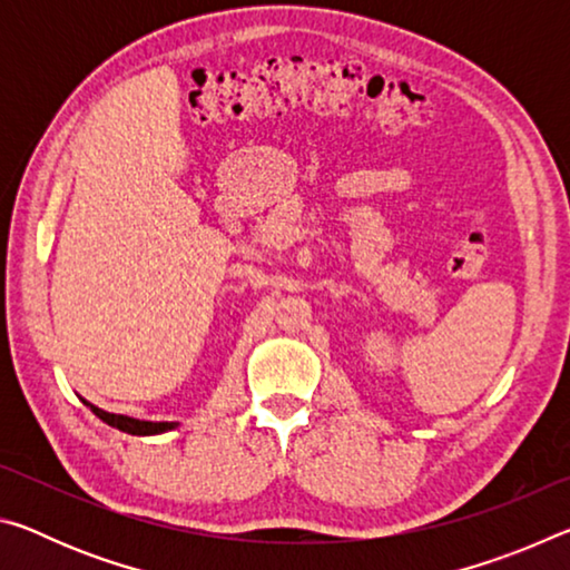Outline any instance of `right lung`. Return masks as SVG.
Wrapping results in <instances>:
<instances>
[{"instance_id": "obj_1", "label": "right lung", "mask_w": 570, "mask_h": 570, "mask_svg": "<svg viewBox=\"0 0 570 570\" xmlns=\"http://www.w3.org/2000/svg\"><path fill=\"white\" fill-rule=\"evenodd\" d=\"M88 407L98 414L102 422H108L110 428H118L122 432H128V435H160V432H168L176 428V422H146V420H132V417H125V414H112V412H105L100 407H95V404L85 402Z\"/></svg>"}]
</instances>
